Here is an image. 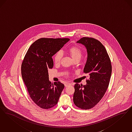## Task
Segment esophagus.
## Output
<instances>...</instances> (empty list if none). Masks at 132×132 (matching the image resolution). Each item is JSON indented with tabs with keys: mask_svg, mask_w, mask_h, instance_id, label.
I'll list each match as a JSON object with an SVG mask.
<instances>
[{
	"mask_svg": "<svg viewBox=\"0 0 132 132\" xmlns=\"http://www.w3.org/2000/svg\"><path fill=\"white\" fill-rule=\"evenodd\" d=\"M69 85H71V84H70V83H65V84H64V86H65V87L69 86Z\"/></svg>",
	"mask_w": 132,
	"mask_h": 132,
	"instance_id": "1",
	"label": "esophagus"
}]
</instances>
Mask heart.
I'll use <instances>...</instances> for the list:
<instances>
[{"label":"heart","mask_w":132,"mask_h":132,"mask_svg":"<svg viewBox=\"0 0 132 132\" xmlns=\"http://www.w3.org/2000/svg\"><path fill=\"white\" fill-rule=\"evenodd\" d=\"M69 53L71 58L75 61H79L82 57V51L80 48L77 46H73L69 48ZM63 57V53L61 51L56 53L54 57V61L56 64H59Z\"/></svg>","instance_id":"obj_1"}]
</instances>
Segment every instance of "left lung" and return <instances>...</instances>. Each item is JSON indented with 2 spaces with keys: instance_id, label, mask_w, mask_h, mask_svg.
<instances>
[{
  "instance_id": "left-lung-1",
  "label": "left lung",
  "mask_w": 132,
  "mask_h": 132,
  "mask_svg": "<svg viewBox=\"0 0 132 132\" xmlns=\"http://www.w3.org/2000/svg\"><path fill=\"white\" fill-rule=\"evenodd\" d=\"M86 47L87 60L83 72L89 79L86 85H75L73 102L78 108L89 109L94 107L103 97L109 85L112 67L105 47L94 38L84 37L77 41Z\"/></svg>"
}]
</instances>
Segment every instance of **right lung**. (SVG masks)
Masks as SVG:
<instances>
[{"label": "right lung", "instance_id": "add662e5", "mask_svg": "<svg viewBox=\"0 0 132 132\" xmlns=\"http://www.w3.org/2000/svg\"><path fill=\"white\" fill-rule=\"evenodd\" d=\"M69 40L40 38L30 45L23 60V81L30 98L42 109H49L56 105L64 87L60 81L52 83L49 80L48 70L54 65L52 57Z\"/></svg>", "mask_w": 132, "mask_h": 132}]
</instances>
